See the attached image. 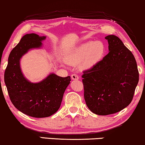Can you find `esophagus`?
Wrapping results in <instances>:
<instances>
[{"mask_svg":"<svg viewBox=\"0 0 145 145\" xmlns=\"http://www.w3.org/2000/svg\"><path fill=\"white\" fill-rule=\"evenodd\" d=\"M71 77H72V79L73 80H77V79H79V75L77 74H75V73H73V74L71 75Z\"/></svg>","mask_w":145,"mask_h":145,"instance_id":"1","label":"esophagus"}]
</instances>
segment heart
Instances as JSON below:
<instances>
[{"label": "heart", "instance_id": "heart-1", "mask_svg": "<svg viewBox=\"0 0 145 145\" xmlns=\"http://www.w3.org/2000/svg\"><path fill=\"white\" fill-rule=\"evenodd\" d=\"M105 44L101 41H89L75 48L66 56L68 64L77 65L82 62L85 69L93 68L97 64L105 55Z\"/></svg>", "mask_w": 145, "mask_h": 145}]
</instances>
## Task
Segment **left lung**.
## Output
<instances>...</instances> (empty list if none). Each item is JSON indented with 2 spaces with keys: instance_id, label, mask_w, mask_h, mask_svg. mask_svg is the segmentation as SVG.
I'll return each instance as SVG.
<instances>
[{
  "instance_id": "8db88e82",
  "label": "left lung",
  "mask_w": 145,
  "mask_h": 145,
  "mask_svg": "<svg viewBox=\"0 0 145 145\" xmlns=\"http://www.w3.org/2000/svg\"><path fill=\"white\" fill-rule=\"evenodd\" d=\"M105 39L108 54L81 76L87 107L101 116L127 107L133 100L139 77L133 54L120 38L110 35Z\"/></svg>"
}]
</instances>
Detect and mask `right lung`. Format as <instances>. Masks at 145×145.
<instances>
[{
    "label": "right lung",
    "mask_w": 145,
    "mask_h": 145,
    "mask_svg": "<svg viewBox=\"0 0 145 145\" xmlns=\"http://www.w3.org/2000/svg\"><path fill=\"white\" fill-rule=\"evenodd\" d=\"M45 36L26 34L12 50L5 72V82L10 99L18 110L34 118H46L56 113L62 103L70 76L62 77L50 73L39 83L25 78L20 68L22 56L32 48H40Z\"/></svg>",
    "instance_id": "right-lung-1"
}]
</instances>
